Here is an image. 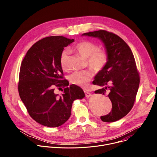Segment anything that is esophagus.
Returning a JSON list of instances; mask_svg holds the SVG:
<instances>
[{
  "instance_id": "obj_1",
  "label": "esophagus",
  "mask_w": 157,
  "mask_h": 157,
  "mask_svg": "<svg viewBox=\"0 0 157 157\" xmlns=\"http://www.w3.org/2000/svg\"><path fill=\"white\" fill-rule=\"evenodd\" d=\"M84 93L85 96H86V97H89V96H91V93H89V92H88V91H86V90H84Z\"/></svg>"
}]
</instances>
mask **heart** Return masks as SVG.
Returning <instances> with one entry per match:
<instances>
[{
    "label": "heart",
    "instance_id": "1",
    "mask_svg": "<svg viewBox=\"0 0 157 157\" xmlns=\"http://www.w3.org/2000/svg\"><path fill=\"white\" fill-rule=\"evenodd\" d=\"M99 45L91 41H82L75 44L73 49L82 57L86 58L88 66L96 72L101 71L106 65L108 61L107 53L102 50L99 49ZM60 64L63 70L68 68L69 52L63 50L60 55ZM93 75L89 71H79L72 73L69 79L70 82L76 86L86 87L92 79Z\"/></svg>",
    "mask_w": 157,
    "mask_h": 157
}]
</instances>
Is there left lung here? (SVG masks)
<instances>
[{
	"label": "left lung",
	"instance_id": "left-lung-1",
	"mask_svg": "<svg viewBox=\"0 0 157 157\" xmlns=\"http://www.w3.org/2000/svg\"><path fill=\"white\" fill-rule=\"evenodd\" d=\"M82 35L98 37L104 43L108 61L93 83L101 86L110 85L94 93L105 95L108 89L112 110L109 114L101 116V119L105 122L117 121L129 113L136 101L140 76L135 58L128 44L114 33L100 30Z\"/></svg>",
	"mask_w": 157,
	"mask_h": 157
}]
</instances>
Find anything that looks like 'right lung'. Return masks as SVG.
Listing matches in <instances>:
<instances>
[{
	"label": "right lung",
	"mask_w": 157,
	"mask_h": 157,
	"mask_svg": "<svg viewBox=\"0 0 157 157\" xmlns=\"http://www.w3.org/2000/svg\"><path fill=\"white\" fill-rule=\"evenodd\" d=\"M74 39L52 36L40 40L28 50L21 63L18 91L30 116L49 127L61 125L68 120L73 102L84 97L82 89L69 85L64 79L60 55ZM63 88V94L54 93Z\"/></svg>",
	"instance_id": "1"
}]
</instances>
